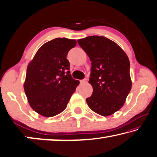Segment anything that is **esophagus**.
Listing matches in <instances>:
<instances>
[{"mask_svg": "<svg viewBox=\"0 0 157 157\" xmlns=\"http://www.w3.org/2000/svg\"><path fill=\"white\" fill-rule=\"evenodd\" d=\"M86 81H87V79H83V80H81L80 81V82H81V84H84V83H86Z\"/></svg>", "mask_w": 157, "mask_h": 157, "instance_id": "obj_1", "label": "esophagus"}]
</instances>
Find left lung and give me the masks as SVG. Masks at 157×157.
<instances>
[{
	"mask_svg": "<svg viewBox=\"0 0 157 157\" xmlns=\"http://www.w3.org/2000/svg\"><path fill=\"white\" fill-rule=\"evenodd\" d=\"M77 42L92 62L89 83L93 92L87 104L96 113L109 116L123 106L132 89L129 58L120 46L103 36Z\"/></svg>",
	"mask_w": 157,
	"mask_h": 157,
	"instance_id": "left-lung-1",
	"label": "left lung"
}]
</instances>
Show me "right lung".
Wrapping results in <instances>:
<instances>
[{
  "label": "right lung",
  "mask_w": 157,
  "mask_h": 157,
  "mask_svg": "<svg viewBox=\"0 0 157 157\" xmlns=\"http://www.w3.org/2000/svg\"><path fill=\"white\" fill-rule=\"evenodd\" d=\"M75 40L56 38L44 44L27 67L24 91L30 107L44 117L56 116L66 109L79 85L69 74L67 55Z\"/></svg>",
  "instance_id": "add662e5"
}]
</instances>
